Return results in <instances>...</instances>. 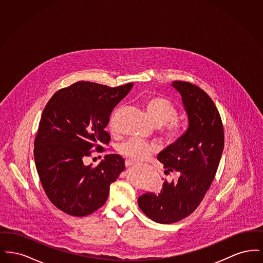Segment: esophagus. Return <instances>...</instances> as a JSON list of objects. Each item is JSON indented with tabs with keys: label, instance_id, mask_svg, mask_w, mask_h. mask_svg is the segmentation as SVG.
Segmentation results:
<instances>
[{
	"label": "esophagus",
	"instance_id": "obj_1",
	"mask_svg": "<svg viewBox=\"0 0 263 263\" xmlns=\"http://www.w3.org/2000/svg\"><path fill=\"white\" fill-rule=\"evenodd\" d=\"M135 162H133V161H130V160H126L125 165L126 166H131V165H134L135 164Z\"/></svg>",
	"mask_w": 263,
	"mask_h": 263
}]
</instances>
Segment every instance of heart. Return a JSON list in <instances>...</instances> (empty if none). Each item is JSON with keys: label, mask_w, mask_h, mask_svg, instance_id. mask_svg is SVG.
<instances>
[{"label": "heart", "mask_w": 263, "mask_h": 263, "mask_svg": "<svg viewBox=\"0 0 263 263\" xmlns=\"http://www.w3.org/2000/svg\"><path fill=\"white\" fill-rule=\"evenodd\" d=\"M144 106L151 121L158 125L161 134L168 143H175L183 136L185 125L176 117L178 110L175 103L165 98L152 97L145 100ZM110 126L113 128V122ZM118 150L130 161L141 162L158 150V146L140 138H131L121 144Z\"/></svg>", "instance_id": "heart-1"}]
</instances>
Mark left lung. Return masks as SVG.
Instances as JSON below:
<instances>
[{
  "instance_id": "1",
  "label": "left lung",
  "mask_w": 263,
  "mask_h": 263,
  "mask_svg": "<svg viewBox=\"0 0 263 263\" xmlns=\"http://www.w3.org/2000/svg\"><path fill=\"white\" fill-rule=\"evenodd\" d=\"M173 87L182 97L187 130L158 156L176 179L164 181L161 193L147 192L138 198L140 209L151 220L172 224L196 210L211 186L224 150V127L211 98L199 87L176 81Z\"/></svg>"
}]
</instances>
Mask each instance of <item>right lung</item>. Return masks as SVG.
Wrapping results in <instances>:
<instances>
[{
  "label": "right lung",
  "instance_id": "1",
  "mask_svg": "<svg viewBox=\"0 0 263 263\" xmlns=\"http://www.w3.org/2000/svg\"><path fill=\"white\" fill-rule=\"evenodd\" d=\"M132 87L133 83L109 88L77 82L56 91L46 104L34 140V160L47 197L63 212L83 217L97 211L125 170L119 155H106L97 166L86 165L84 159L109 143L105 127L110 114Z\"/></svg>",
  "mask_w": 263,
  "mask_h": 263
}]
</instances>
